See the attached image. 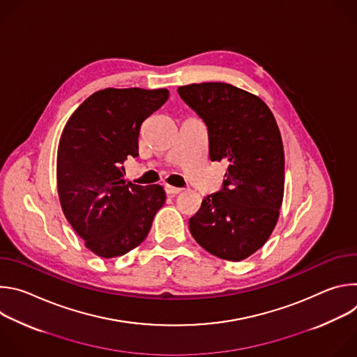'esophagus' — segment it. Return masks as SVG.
I'll list each match as a JSON object with an SVG mask.
<instances>
[{"label": "esophagus", "mask_w": 357, "mask_h": 357, "mask_svg": "<svg viewBox=\"0 0 357 357\" xmlns=\"http://www.w3.org/2000/svg\"><path fill=\"white\" fill-rule=\"evenodd\" d=\"M182 189L181 188H176V186H171V185H165V192L168 195H178Z\"/></svg>", "instance_id": "obj_1"}]
</instances>
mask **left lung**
<instances>
[{
  "instance_id": "left-lung-1",
  "label": "left lung",
  "mask_w": 357,
  "mask_h": 357,
  "mask_svg": "<svg viewBox=\"0 0 357 357\" xmlns=\"http://www.w3.org/2000/svg\"><path fill=\"white\" fill-rule=\"evenodd\" d=\"M185 103L205 121L212 161H226L222 190L189 219L193 238L213 256L241 261L264 245L280 218L284 146L264 101L233 84L181 86Z\"/></svg>"
}]
</instances>
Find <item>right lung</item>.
I'll list each match as a JSON object with an SVG mask.
<instances>
[{
    "label": "right lung",
    "instance_id": "obj_1",
    "mask_svg": "<svg viewBox=\"0 0 357 357\" xmlns=\"http://www.w3.org/2000/svg\"><path fill=\"white\" fill-rule=\"evenodd\" d=\"M168 97L167 89L98 90L63 128L56 162L61 206L98 257H119L139 245L164 206V188L126 182L123 164L138 157L141 124Z\"/></svg>",
    "mask_w": 357,
    "mask_h": 357
}]
</instances>
